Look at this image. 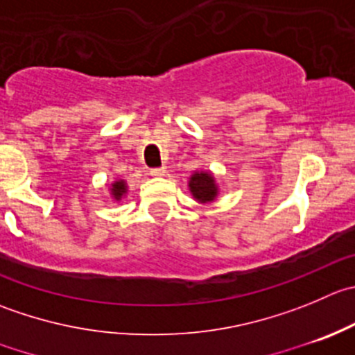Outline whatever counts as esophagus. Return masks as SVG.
Instances as JSON below:
<instances>
[{"instance_id":"esophagus-1","label":"esophagus","mask_w":355,"mask_h":355,"mask_svg":"<svg viewBox=\"0 0 355 355\" xmlns=\"http://www.w3.org/2000/svg\"><path fill=\"white\" fill-rule=\"evenodd\" d=\"M166 175V168H154L150 170V177H164Z\"/></svg>"}]
</instances>
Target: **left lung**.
I'll return each instance as SVG.
<instances>
[{"mask_svg": "<svg viewBox=\"0 0 355 355\" xmlns=\"http://www.w3.org/2000/svg\"><path fill=\"white\" fill-rule=\"evenodd\" d=\"M189 191L201 205L213 202L218 196V184L211 171H194L189 178Z\"/></svg>", "mask_w": 355, "mask_h": 355, "instance_id": "1", "label": "left lung"}]
</instances>
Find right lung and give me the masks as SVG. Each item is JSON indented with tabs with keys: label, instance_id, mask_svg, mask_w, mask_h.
Masks as SVG:
<instances>
[{
	"label": "right lung",
	"instance_id": "obj_1",
	"mask_svg": "<svg viewBox=\"0 0 355 355\" xmlns=\"http://www.w3.org/2000/svg\"><path fill=\"white\" fill-rule=\"evenodd\" d=\"M111 198L114 199V201H121L123 198L126 196V192H128V185H126L125 180H114L111 184Z\"/></svg>",
	"mask_w": 355,
	"mask_h": 355
}]
</instances>
